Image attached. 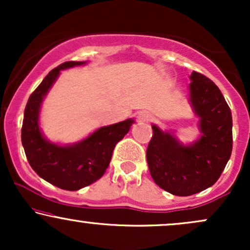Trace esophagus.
Instances as JSON below:
<instances>
[{"mask_svg":"<svg viewBox=\"0 0 250 250\" xmlns=\"http://www.w3.org/2000/svg\"><path fill=\"white\" fill-rule=\"evenodd\" d=\"M137 120H139L140 122L150 121V120H151V114L149 113V111H147V110L140 111V113L137 114Z\"/></svg>","mask_w":250,"mask_h":250,"instance_id":"esophagus-1","label":"esophagus"}]
</instances>
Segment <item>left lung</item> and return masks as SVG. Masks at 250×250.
<instances>
[{"label": "left lung", "mask_w": 250, "mask_h": 250, "mask_svg": "<svg viewBox=\"0 0 250 250\" xmlns=\"http://www.w3.org/2000/svg\"><path fill=\"white\" fill-rule=\"evenodd\" d=\"M189 101L200 117L201 136L185 146L175 135L153 125L147 148L150 175L159 187L177 196H189L214 185L233 149V119L229 105L215 83L193 71Z\"/></svg>", "instance_id": "8db88e82"}]
</instances>
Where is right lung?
I'll list each match as a JSON object with an SVG mask.
<instances>
[{"label":"right lung","instance_id":"obj_1","mask_svg":"<svg viewBox=\"0 0 250 250\" xmlns=\"http://www.w3.org/2000/svg\"><path fill=\"white\" fill-rule=\"evenodd\" d=\"M83 64L85 61L64 62L43 79L25 105L21 134L25 156L35 173L51 185L70 191L87 187L101 179L116 143L121 141L134 123L133 119H128L101 127L82 141L68 146L56 145L43 136L39 123L42 101L60 71Z\"/></svg>","mask_w":250,"mask_h":250}]
</instances>
